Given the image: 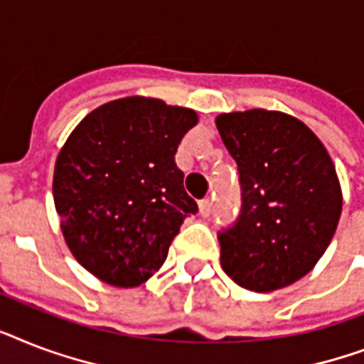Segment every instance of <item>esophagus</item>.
Instances as JSON below:
<instances>
[{
    "label": "esophagus",
    "mask_w": 364,
    "mask_h": 364,
    "mask_svg": "<svg viewBox=\"0 0 364 364\" xmlns=\"http://www.w3.org/2000/svg\"><path fill=\"white\" fill-rule=\"evenodd\" d=\"M211 200H209V198H205V200H202V202L198 203V208H200V215H202V217H209V215H211Z\"/></svg>",
    "instance_id": "34e87169"
}]
</instances>
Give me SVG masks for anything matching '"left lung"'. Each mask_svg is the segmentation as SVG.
I'll return each mask as SVG.
<instances>
[{
	"instance_id": "obj_1",
	"label": "left lung",
	"mask_w": 364,
	"mask_h": 364,
	"mask_svg": "<svg viewBox=\"0 0 364 364\" xmlns=\"http://www.w3.org/2000/svg\"><path fill=\"white\" fill-rule=\"evenodd\" d=\"M218 134L237 162L241 213L218 232L220 265L250 291H273L312 271L338 226L335 164L303 121L282 112L220 114Z\"/></svg>"
}]
</instances>
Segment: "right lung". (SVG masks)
I'll return each mask as SVG.
<instances>
[{
	"instance_id": "1",
	"label": "right lung",
	"mask_w": 364,
	"mask_h": 364,
	"mask_svg": "<svg viewBox=\"0 0 364 364\" xmlns=\"http://www.w3.org/2000/svg\"><path fill=\"white\" fill-rule=\"evenodd\" d=\"M196 112L125 97L80 121L54 168V203L73 256L106 284L134 288L161 269L196 202L176 164Z\"/></svg>"
}]
</instances>
